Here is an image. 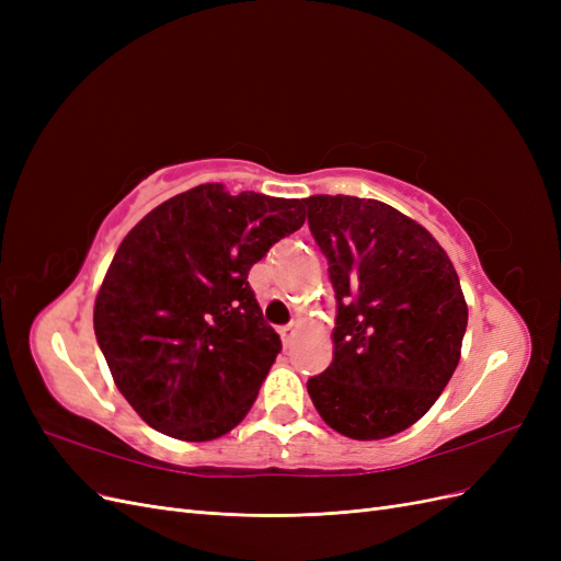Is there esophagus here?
<instances>
[{
	"label": "esophagus",
	"mask_w": 561,
	"mask_h": 561,
	"mask_svg": "<svg viewBox=\"0 0 561 561\" xmlns=\"http://www.w3.org/2000/svg\"><path fill=\"white\" fill-rule=\"evenodd\" d=\"M297 332H299V325H297V322H290V325L280 328V339H283V346H285V348L295 342Z\"/></svg>",
	"instance_id": "34e87169"
}]
</instances>
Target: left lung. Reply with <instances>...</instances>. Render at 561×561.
I'll list each match as a JSON object with an SVG mask.
<instances>
[{"label":"left lung","instance_id":"obj_1","mask_svg":"<svg viewBox=\"0 0 561 561\" xmlns=\"http://www.w3.org/2000/svg\"><path fill=\"white\" fill-rule=\"evenodd\" d=\"M334 287V358L307 381L318 414L353 439L410 428L461 358L468 307L447 252L375 198H304Z\"/></svg>","mask_w":561,"mask_h":561}]
</instances>
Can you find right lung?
Instances as JSON below:
<instances>
[{
    "label": "right lung",
    "mask_w": 561,
    "mask_h": 561,
    "mask_svg": "<svg viewBox=\"0 0 561 561\" xmlns=\"http://www.w3.org/2000/svg\"><path fill=\"white\" fill-rule=\"evenodd\" d=\"M304 225V201L201 184L118 245L93 311L116 388L151 428L206 443L245 419L280 353L248 274Z\"/></svg>",
    "instance_id": "obj_1"
}]
</instances>
